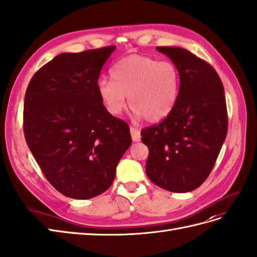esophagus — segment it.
Masks as SVG:
<instances>
[{"mask_svg":"<svg viewBox=\"0 0 257 257\" xmlns=\"http://www.w3.org/2000/svg\"><path fill=\"white\" fill-rule=\"evenodd\" d=\"M130 134H131V138H133V141L138 142L140 141L141 139V134H140V130L136 128V127H130Z\"/></svg>","mask_w":257,"mask_h":257,"instance_id":"34e87169","label":"esophagus"}]
</instances>
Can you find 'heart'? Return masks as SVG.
I'll return each instance as SVG.
<instances>
[{
  "label": "heart",
  "instance_id": "1",
  "mask_svg": "<svg viewBox=\"0 0 257 257\" xmlns=\"http://www.w3.org/2000/svg\"><path fill=\"white\" fill-rule=\"evenodd\" d=\"M110 76L113 81L104 78L97 81V92L111 115H119L123 110L126 96L135 116L150 122L164 119L175 107L180 77L172 62L129 55L114 65Z\"/></svg>",
  "mask_w": 257,
  "mask_h": 257
}]
</instances>
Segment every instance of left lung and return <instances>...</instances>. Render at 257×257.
<instances>
[{
  "label": "left lung",
  "mask_w": 257,
  "mask_h": 257,
  "mask_svg": "<svg viewBox=\"0 0 257 257\" xmlns=\"http://www.w3.org/2000/svg\"><path fill=\"white\" fill-rule=\"evenodd\" d=\"M179 71L175 107L159 124L141 130L149 148V179L172 192H189L206 180L228 130L225 91L216 70L186 49L157 47Z\"/></svg>",
  "instance_id": "1"
}]
</instances>
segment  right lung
<instances>
[{"mask_svg": "<svg viewBox=\"0 0 257 257\" xmlns=\"http://www.w3.org/2000/svg\"><path fill=\"white\" fill-rule=\"evenodd\" d=\"M115 49L57 55L26 91V142L45 178L71 199L106 191L131 144L129 126L108 113L97 92L101 69Z\"/></svg>", "mask_w": 257, "mask_h": 257, "instance_id": "obj_1", "label": "right lung"}]
</instances>
